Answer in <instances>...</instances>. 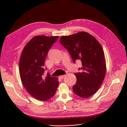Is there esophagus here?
Segmentation results:
<instances>
[{
	"mask_svg": "<svg viewBox=\"0 0 127 127\" xmlns=\"http://www.w3.org/2000/svg\"><path fill=\"white\" fill-rule=\"evenodd\" d=\"M65 77V75H62V76H59V78L61 79H63L64 77Z\"/></svg>",
	"mask_w": 127,
	"mask_h": 127,
	"instance_id": "34e87169",
	"label": "esophagus"
}]
</instances>
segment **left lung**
<instances>
[{"mask_svg":"<svg viewBox=\"0 0 127 127\" xmlns=\"http://www.w3.org/2000/svg\"><path fill=\"white\" fill-rule=\"evenodd\" d=\"M60 42L68 51L74 63L78 60L82 62L83 71L75 74L77 82L72 88L75 94L83 98L95 94L104 80L106 69L100 44L84 31L62 36Z\"/></svg>","mask_w":127,"mask_h":127,"instance_id":"obj_1","label":"left lung"}]
</instances>
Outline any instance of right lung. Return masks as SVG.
<instances>
[{
	"mask_svg": "<svg viewBox=\"0 0 127 127\" xmlns=\"http://www.w3.org/2000/svg\"><path fill=\"white\" fill-rule=\"evenodd\" d=\"M59 36L37 35L27 43L19 59V71L21 81L29 94L40 101L52 98L59 85L58 78L44 75L45 61L52 45Z\"/></svg>",
	"mask_w": 127,
	"mask_h": 127,
	"instance_id": "obj_1",
	"label": "right lung"
}]
</instances>
